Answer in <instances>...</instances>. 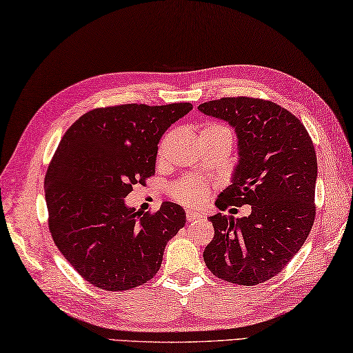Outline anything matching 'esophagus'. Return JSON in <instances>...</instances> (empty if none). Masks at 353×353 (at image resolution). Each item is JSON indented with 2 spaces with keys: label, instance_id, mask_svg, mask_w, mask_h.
Returning a JSON list of instances; mask_svg holds the SVG:
<instances>
[{
  "label": "esophagus",
  "instance_id": "esophagus-1",
  "mask_svg": "<svg viewBox=\"0 0 353 353\" xmlns=\"http://www.w3.org/2000/svg\"><path fill=\"white\" fill-rule=\"evenodd\" d=\"M186 221H188V222H199V221H203V216L199 214V212L188 211V212H186Z\"/></svg>",
  "mask_w": 353,
  "mask_h": 353
}]
</instances>
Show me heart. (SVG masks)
Here are the masks:
<instances>
[{"instance_id": "b5f03b06", "label": "heart", "mask_w": 353, "mask_h": 353, "mask_svg": "<svg viewBox=\"0 0 353 353\" xmlns=\"http://www.w3.org/2000/svg\"><path fill=\"white\" fill-rule=\"evenodd\" d=\"M201 132H223V134H228L231 137V132L227 126L214 122L205 123L203 128L200 131V134ZM172 195L173 199L178 200L183 205L197 206L205 201L208 195V188L203 183L197 180H181L172 186Z\"/></svg>"}]
</instances>
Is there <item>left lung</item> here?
<instances>
[{
	"instance_id": "8db88e82",
	"label": "left lung",
	"mask_w": 353,
	"mask_h": 353,
	"mask_svg": "<svg viewBox=\"0 0 353 353\" xmlns=\"http://www.w3.org/2000/svg\"><path fill=\"white\" fill-rule=\"evenodd\" d=\"M199 109L233 126L239 163L216 206L250 205L252 214L210 217L214 238L206 268L221 280L253 286L280 274L307 241L314 223L317 159L303 123L274 101L227 97Z\"/></svg>"
}]
</instances>
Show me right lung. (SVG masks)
I'll list each match as a JSON object with an SVG mask.
<instances>
[{
  "mask_svg": "<svg viewBox=\"0 0 353 353\" xmlns=\"http://www.w3.org/2000/svg\"><path fill=\"white\" fill-rule=\"evenodd\" d=\"M190 109V103L97 108L61 139L45 175L48 227L63 258L90 285L126 291L152 280L167 242L186 223L176 203L142 214L123 199L154 175L161 137Z\"/></svg>",
  "mask_w": 353,
  "mask_h": 353,
  "instance_id": "obj_1",
  "label": "right lung"
}]
</instances>
